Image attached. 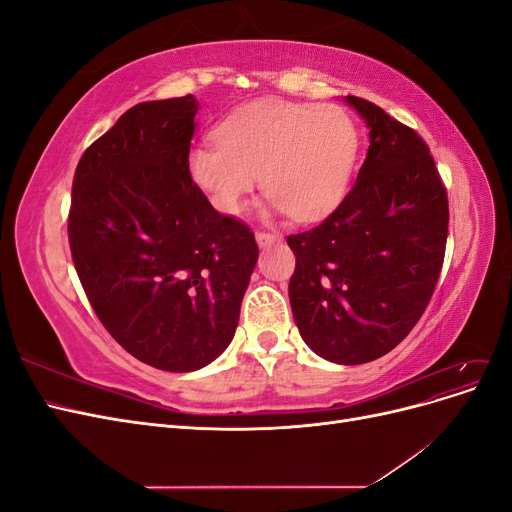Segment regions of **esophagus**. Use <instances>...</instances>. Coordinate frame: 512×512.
Wrapping results in <instances>:
<instances>
[{
    "mask_svg": "<svg viewBox=\"0 0 512 512\" xmlns=\"http://www.w3.org/2000/svg\"><path fill=\"white\" fill-rule=\"evenodd\" d=\"M256 241H258V245L265 247V245L280 241V235H277V232H271V230H256Z\"/></svg>",
    "mask_w": 512,
    "mask_h": 512,
    "instance_id": "obj_1",
    "label": "esophagus"
}]
</instances>
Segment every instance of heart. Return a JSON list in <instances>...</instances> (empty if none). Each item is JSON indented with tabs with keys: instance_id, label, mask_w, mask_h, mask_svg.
<instances>
[{
	"instance_id": "b5f03b06",
	"label": "heart",
	"mask_w": 512,
	"mask_h": 512,
	"mask_svg": "<svg viewBox=\"0 0 512 512\" xmlns=\"http://www.w3.org/2000/svg\"><path fill=\"white\" fill-rule=\"evenodd\" d=\"M218 141L192 147L190 175L213 207L239 213L262 177L275 211L299 222L333 211L348 192L359 128L337 104L258 100L232 111Z\"/></svg>"
}]
</instances>
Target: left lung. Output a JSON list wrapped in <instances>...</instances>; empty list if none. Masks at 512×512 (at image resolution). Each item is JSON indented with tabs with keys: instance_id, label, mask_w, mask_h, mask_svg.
I'll list each match as a JSON object with an SVG mask.
<instances>
[{
	"instance_id": "8db88e82",
	"label": "left lung",
	"mask_w": 512,
	"mask_h": 512,
	"mask_svg": "<svg viewBox=\"0 0 512 512\" xmlns=\"http://www.w3.org/2000/svg\"><path fill=\"white\" fill-rule=\"evenodd\" d=\"M369 128L352 190L322 224L288 235V284L305 344L333 363L361 365L414 329L440 280L448 196L423 136L374 102L346 98Z\"/></svg>"
}]
</instances>
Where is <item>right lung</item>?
Instances as JSON below:
<instances>
[{"label": "right lung", "instance_id": "right-lung-1", "mask_svg": "<svg viewBox=\"0 0 512 512\" xmlns=\"http://www.w3.org/2000/svg\"><path fill=\"white\" fill-rule=\"evenodd\" d=\"M192 96L132 106L76 166L68 241L104 329L138 361L194 371L226 350L258 260L245 222L190 175Z\"/></svg>", "mask_w": 512, "mask_h": 512}]
</instances>
